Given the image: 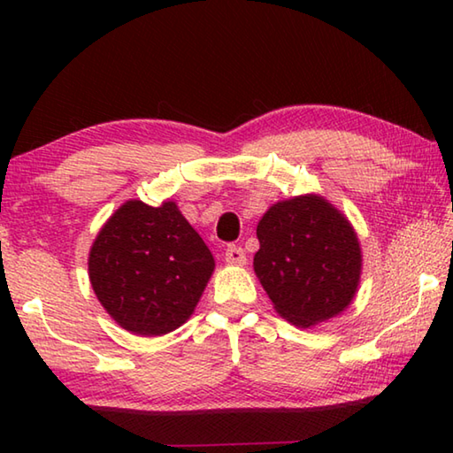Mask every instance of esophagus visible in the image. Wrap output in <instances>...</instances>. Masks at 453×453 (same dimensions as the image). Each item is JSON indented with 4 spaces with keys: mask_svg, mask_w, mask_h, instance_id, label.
Segmentation results:
<instances>
[{
    "mask_svg": "<svg viewBox=\"0 0 453 453\" xmlns=\"http://www.w3.org/2000/svg\"><path fill=\"white\" fill-rule=\"evenodd\" d=\"M226 264L227 265H243L245 264V254L242 248H237V245H229L226 250Z\"/></svg>",
    "mask_w": 453,
    "mask_h": 453,
    "instance_id": "obj_1",
    "label": "esophagus"
}]
</instances>
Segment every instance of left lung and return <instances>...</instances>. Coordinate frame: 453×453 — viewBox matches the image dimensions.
I'll return each instance as SVG.
<instances>
[{"label": "left lung", "mask_w": 453, "mask_h": 453, "mask_svg": "<svg viewBox=\"0 0 453 453\" xmlns=\"http://www.w3.org/2000/svg\"><path fill=\"white\" fill-rule=\"evenodd\" d=\"M254 272L275 311L297 327L327 321L354 302L362 248L354 226L318 194L273 203L257 224Z\"/></svg>", "instance_id": "left-lung-1"}]
</instances>
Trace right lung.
<instances>
[{"instance_id": "obj_1", "label": "right lung", "mask_w": 453, "mask_h": 453, "mask_svg": "<svg viewBox=\"0 0 453 453\" xmlns=\"http://www.w3.org/2000/svg\"><path fill=\"white\" fill-rule=\"evenodd\" d=\"M213 256L175 202L129 199L89 250L99 303L127 332L164 335L186 324L213 273Z\"/></svg>"}]
</instances>
